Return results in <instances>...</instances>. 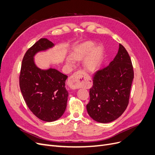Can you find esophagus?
<instances>
[{
    "instance_id": "34e87169",
    "label": "esophagus",
    "mask_w": 155,
    "mask_h": 155,
    "mask_svg": "<svg viewBox=\"0 0 155 155\" xmlns=\"http://www.w3.org/2000/svg\"><path fill=\"white\" fill-rule=\"evenodd\" d=\"M86 78L90 80V76L87 75V74L84 71L80 70L74 73L69 78L67 83L72 89H76L83 84Z\"/></svg>"
}]
</instances>
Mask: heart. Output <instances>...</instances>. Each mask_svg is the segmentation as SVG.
<instances>
[{"label": "heart", "instance_id": "1", "mask_svg": "<svg viewBox=\"0 0 155 155\" xmlns=\"http://www.w3.org/2000/svg\"><path fill=\"white\" fill-rule=\"evenodd\" d=\"M95 46V44L92 41H86L83 43V44L80 45L72 53L73 58L77 60H81L84 58L94 49ZM103 56V48L102 46L96 47L85 60L84 65L86 69L91 72L96 71L102 63ZM68 63L70 65H72L73 64V61L72 60H69Z\"/></svg>", "mask_w": 155, "mask_h": 155}]
</instances>
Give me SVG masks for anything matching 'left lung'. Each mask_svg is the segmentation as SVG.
<instances>
[{"mask_svg": "<svg viewBox=\"0 0 155 155\" xmlns=\"http://www.w3.org/2000/svg\"><path fill=\"white\" fill-rule=\"evenodd\" d=\"M134 76L130 57L120 44L114 60L93 77L90 102L86 105L93 120L106 123L118 118L128 106Z\"/></svg>", "mask_w": 155, "mask_h": 155, "instance_id": "left-lung-1", "label": "left lung"}]
</instances>
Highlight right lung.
Returning <instances> with one entry per match:
<instances>
[{"label":"right lung","mask_w":155,"mask_h":155,"mask_svg":"<svg viewBox=\"0 0 155 155\" xmlns=\"http://www.w3.org/2000/svg\"><path fill=\"white\" fill-rule=\"evenodd\" d=\"M54 44L42 38L25 54L20 70V87L28 107L39 119L51 122L64 113L69 94L65 88L67 76L57 69L42 70L34 63V57Z\"/></svg>","instance_id":"add662e5"}]
</instances>
